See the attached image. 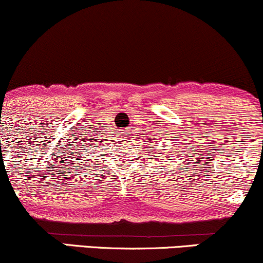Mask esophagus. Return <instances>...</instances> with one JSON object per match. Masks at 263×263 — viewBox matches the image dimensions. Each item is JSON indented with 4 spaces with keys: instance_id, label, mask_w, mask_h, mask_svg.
I'll list each match as a JSON object with an SVG mask.
<instances>
[{
    "instance_id": "esophagus-1",
    "label": "esophagus",
    "mask_w": 263,
    "mask_h": 263,
    "mask_svg": "<svg viewBox=\"0 0 263 263\" xmlns=\"http://www.w3.org/2000/svg\"><path fill=\"white\" fill-rule=\"evenodd\" d=\"M123 140H125V141H127V140H129V138L127 137V136H123Z\"/></svg>"
}]
</instances>
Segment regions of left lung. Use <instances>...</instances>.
<instances>
[{"label": "left lung", "instance_id": "obj_1", "mask_svg": "<svg viewBox=\"0 0 263 263\" xmlns=\"http://www.w3.org/2000/svg\"><path fill=\"white\" fill-rule=\"evenodd\" d=\"M161 155H162V153H161ZM156 157H157V156H156Z\"/></svg>", "mask_w": 263, "mask_h": 263}]
</instances>
